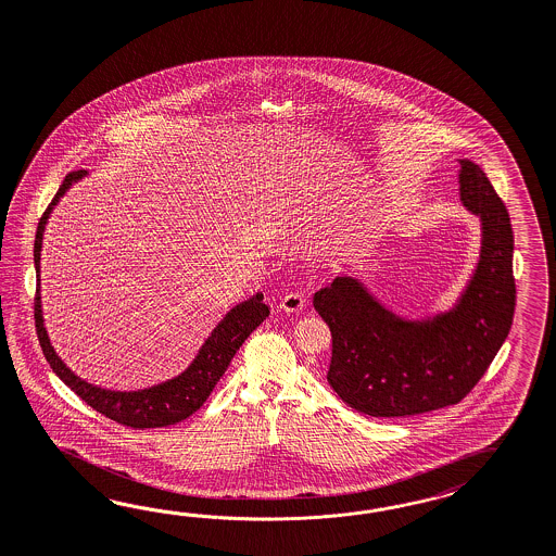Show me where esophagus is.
<instances>
[{
	"label": "esophagus",
	"instance_id": "obj_1",
	"mask_svg": "<svg viewBox=\"0 0 556 556\" xmlns=\"http://www.w3.org/2000/svg\"><path fill=\"white\" fill-rule=\"evenodd\" d=\"M303 305H305V295L302 291H289L281 300V309H286V312H300L303 309Z\"/></svg>",
	"mask_w": 556,
	"mask_h": 556
}]
</instances>
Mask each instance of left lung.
<instances>
[{
	"label": "left lung",
	"mask_w": 556,
	"mask_h": 556,
	"mask_svg": "<svg viewBox=\"0 0 556 556\" xmlns=\"http://www.w3.org/2000/svg\"><path fill=\"white\" fill-rule=\"evenodd\" d=\"M460 200L483 222V247L455 309L402 320L353 277L314 295L332 332L328 383L344 404L372 418H400L455 405L485 375L516 309L514 232L488 175L460 161Z\"/></svg>",
	"instance_id": "obj_1"
}]
</instances>
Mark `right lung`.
I'll return each mask as SVG.
<instances>
[{
  "label": "right lung",
  "instance_id": "1",
  "mask_svg": "<svg viewBox=\"0 0 556 556\" xmlns=\"http://www.w3.org/2000/svg\"><path fill=\"white\" fill-rule=\"evenodd\" d=\"M84 175L85 170L68 173L36 228L34 321H36V334L42 346V353L47 356L51 369L61 377V381L73 389L85 404L91 405L96 412H100L101 416L110 420L118 421L122 426H128L135 430L163 428V426L186 420L210 397L212 389L216 388L219 377L228 369L230 361L235 358L236 351L242 346V342L251 337L254 328L269 316V305L263 303V293H256L251 300L238 303L214 328L212 337L203 342L193 363L179 377L168 379L154 388L140 389V391H110V389L96 388L84 379H79L73 370L67 369V365L59 358V354L54 353L45 328L42 309H40V249H42L45 226L51 216L52 207L65 195L68 187L79 181Z\"/></svg>",
  "mask_w": 556,
  "mask_h": 556
}]
</instances>
